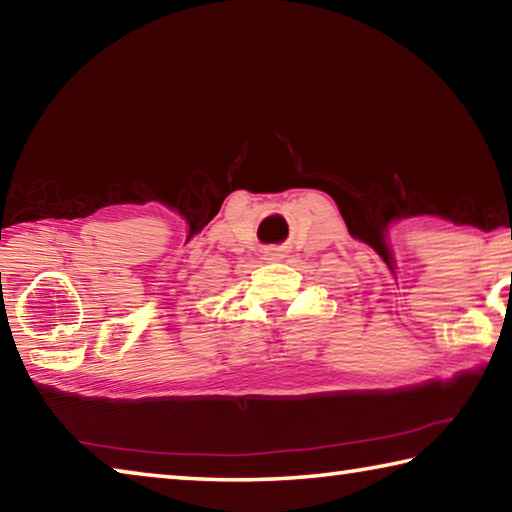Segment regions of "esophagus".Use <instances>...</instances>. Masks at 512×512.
<instances>
[{"label":"esophagus","mask_w":512,"mask_h":512,"mask_svg":"<svg viewBox=\"0 0 512 512\" xmlns=\"http://www.w3.org/2000/svg\"><path fill=\"white\" fill-rule=\"evenodd\" d=\"M280 257V253H275V250H271V253H268V259H277Z\"/></svg>","instance_id":"obj_1"}]
</instances>
